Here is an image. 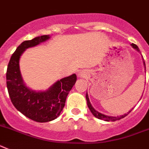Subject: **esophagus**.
I'll return each mask as SVG.
<instances>
[{"label":"esophagus","instance_id":"obj_1","mask_svg":"<svg viewBox=\"0 0 149 149\" xmlns=\"http://www.w3.org/2000/svg\"><path fill=\"white\" fill-rule=\"evenodd\" d=\"M84 73H83V72H78V77H84Z\"/></svg>","mask_w":149,"mask_h":149}]
</instances>
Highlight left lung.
I'll return each instance as SVG.
<instances>
[{"label":"left lung","instance_id":"left-lung-1","mask_svg":"<svg viewBox=\"0 0 149 149\" xmlns=\"http://www.w3.org/2000/svg\"><path fill=\"white\" fill-rule=\"evenodd\" d=\"M131 46H132L134 49H136V51H138L139 52V49L138 46L136 45H135V44H131ZM142 61H143V64H144V67H145V70H146V63H145V61H144V59H142ZM86 101H87V104H88V108H89V110L91 111V112H92V114L95 116V117H97V118H98V119H101V120H104L105 121H107V122H109V121H116V120H120L122 119V118H123V117H125L127 115H128L129 113H130L131 111H130L127 113H125V114L123 115H121V116H120V117H112V116H107V115H105V114H103V113H100V112H98V111H96V110H95V108H94L92 106V104H91V103H90L89 102V98H88V94L86 93Z\"/></svg>","mask_w":149,"mask_h":149}]
</instances>
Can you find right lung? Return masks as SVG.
I'll return each instance as SVG.
<instances>
[{
	"label": "right lung",
	"instance_id": "1",
	"mask_svg": "<svg viewBox=\"0 0 149 149\" xmlns=\"http://www.w3.org/2000/svg\"><path fill=\"white\" fill-rule=\"evenodd\" d=\"M51 38L48 35L22 42L11 56L7 70V87L11 102L19 112L32 120L45 123L56 119L63 110L69 92L77 81L72 74L57 80L48 89L36 92L27 87L19 70V59L29 47H35Z\"/></svg>",
	"mask_w": 149,
	"mask_h": 149
}]
</instances>
